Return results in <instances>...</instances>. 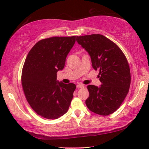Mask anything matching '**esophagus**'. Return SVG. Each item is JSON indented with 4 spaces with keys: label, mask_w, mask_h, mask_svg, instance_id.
Here are the masks:
<instances>
[{
    "label": "esophagus",
    "mask_w": 149,
    "mask_h": 149,
    "mask_svg": "<svg viewBox=\"0 0 149 149\" xmlns=\"http://www.w3.org/2000/svg\"><path fill=\"white\" fill-rule=\"evenodd\" d=\"M84 85H82V84H77V88H84Z\"/></svg>",
    "instance_id": "esophagus-1"
}]
</instances>
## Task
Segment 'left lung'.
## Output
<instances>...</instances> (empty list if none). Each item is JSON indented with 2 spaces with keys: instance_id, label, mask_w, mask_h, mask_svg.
<instances>
[{
  "instance_id": "left-lung-1",
  "label": "left lung",
  "mask_w": 149,
  "mask_h": 149,
  "mask_svg": "<svg viewBox=\"0 0 149 149\" xmlns=\"http://www.w3.org/2000/svg\"><path fill=\"white\" fill-rule=\"evenodd\" d=\"M76 41L89 54L93 68L99 70L101 82L99 87L88 85L89 96L85 104L95 114H112L129 92L131 74L126 57L114 42L104 35L77 36Z\"/></svg>"
}]
</instances>
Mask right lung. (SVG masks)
<instances>
[{
  "label": "right lung",
  "instance_id": "1",
  "mask_svg": "<svg viewBox=\"0 0 149 149\" xmlns=\"http://www.w3.org/2000/svg\"><path fill=\"white\" fill-rule=\"evenodd\" d=\"M75 36L53 37L37 42L27 54L22 84L27 102L37 114L54 120L65 114L76 88L56 79L74 46Z\"/></svg>",
  "mask_w": 149,
  "mask_h": 149
}]
</instances>
